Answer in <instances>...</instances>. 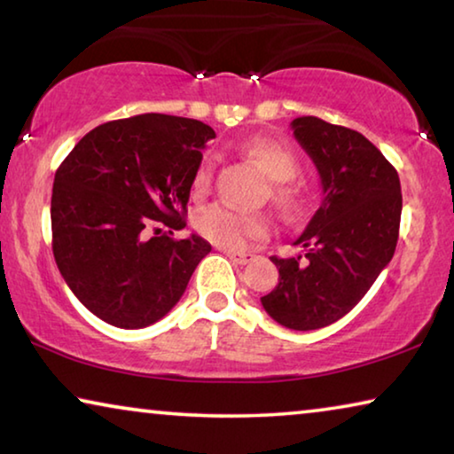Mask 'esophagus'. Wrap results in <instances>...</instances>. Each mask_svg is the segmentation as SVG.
<instances>
[{
  "label": "esophagus",
  "instance_id": "esophagus-1",
  "mask_svg": "<svg viewBox=\"0 0 454 454\" xmlns=\"http://www.w3.org/2000/svg\"><path fill=\"white\" fill-rule=\"evenodd\" d=\"M224 254L232 260L234 264H240V266H244V264H248L252 258H254V254H250V252H236V250H224Z\"/></svg>",
  "mask_w": 454,
  "mask_h": 454
}]
</instances>
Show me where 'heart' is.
Segmentation results:
<instances>
[{
  "mask_svg": "<svg viewBox=\"0 0 454 454\" xmlns=\"http://www.w3.org/2000/svg\"><path fill=\"white\" fill-rule=\"evenodd\" d=\"M246 158H250L268 178L276 182V198L284 204H294L301 198V188L290 184L298 172L296 153L286 145L270 140H256L244 148ZM194 192L204 194L210 186V164L204 162L194 176ZM196 228L206 240L220 246V248H242L252 238H262L268 234V220L260 214L240 212L224 204H216L204 210L196 218Z\"/></svg>",
  "mask_w": 454,
  "mask_h": 454,
  "instance_id": "b5f03b06",
  "label": "heart"
}]
</instances>
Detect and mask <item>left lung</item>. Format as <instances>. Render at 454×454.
Wrapping results in <instances>:
<instances>
[{"label":"left lung","instance_id":"1","mask_svg":"<svg viewBox=\"0 0 454 454\" xmlns=\"http://www.w3.org/2000/svg\"><path fill=\"white\" fill-rule=\"evenodd\" d=\"M298 144L320 174V208L294 244L304 258H276L278 286L260 298L292 330H317L363 301L395 254L403 194L398 174L355 129L302 116L292 120Z\"/></svg>","mask_w":454,"mask_h":454}]
</instances>
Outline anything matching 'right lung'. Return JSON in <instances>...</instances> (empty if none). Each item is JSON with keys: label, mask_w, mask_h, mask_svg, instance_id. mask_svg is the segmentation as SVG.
<instances>
[{"label": "right lung", "mask_w": 454, "mask_h": 454, "mask_svg": "<svg viewBox=\"0 0 454 454\" xmlns=\"http://www.w3.org/2000/svg\"><path fill=\"white\" fill-rule=\"evenodd\" d=\"M212 137L198 120L142 114L91 129L61 162L51 192V248L75 298L118 328L170 312L212 246L186 226L190 188Z\"/></svg>", "instance_id": "right-lung-1"}]
</instances>
